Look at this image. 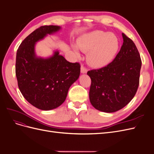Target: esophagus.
<instances>
[{
    "mask_svg": "<svg viewBox=\"0 0 154 154\" xmlns=\"http://www.w3.org/2000/svg\"><path fill=\"white\" fill-rule=\"evenodd\" d=\"M87 69L82 65V66H81V72L84 74V73H87Z\"/></svg>",
    "mask_w": 154,
    "mask_h": 154,
    "instance_id": "34e87169",
    "label": "esophagus"
}]
</instances>
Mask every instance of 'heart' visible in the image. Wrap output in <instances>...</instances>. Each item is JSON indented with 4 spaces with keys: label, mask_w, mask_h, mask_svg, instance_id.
I'll list each match as a JSON object with an SVG mask.
<instances>
[{
    "label": "heart",
    "mask_w": 154,
    "mask_h": 154,
    "mask_svg": "<svg viewBox=\"0 0 154 154\" xmlns=\"http://www.w3.org/2000/svg\"><path fill=\"white\" fill-rule=\"evenodd\" d=\"M78 48L87 53V60L92 66L101 67L114 58L119 48V40L114 34L94 31L82 36L78 41ZM77 51V48L74 46Z\"/></svg>",
    "instance_id": "obj_1"
}]
</instances>
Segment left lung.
<instances>
[{
  "label": "left lung",
  "mask_w": 154,
  "mask_h": 154,
  "mask_svg": "<svg viewBox=\"0 0 154 154\" xmlns=\"http://www.w3.org/2000/svg\"><path fill=\"white\" fill-rule=\"evenodd\" d=\"M123 43L106 66L87 72L91 79L89 99L97 110L114 112L132 100L137 91L141 60L134 42L122 33Z\"/></svg>",
  "instance_id": "left-lung-1"
}]
</instances>
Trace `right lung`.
I'll list each match as a JSON object with an SVG mask.
<instances>
[{"label":"right lung","mask_w":154,"mask_h":154,"mask_svg":"<svg viewBox=\"0 0 154 154\" xmlns=\"http://www.w3.org/2000/svg\"><path fill=\"white\" fill-rule=\"evenodd\" d=\"M60 29L57 26L40 27L22 41L17 52L15 73L18 88L29 103L43 110L61 105L69 87L80 74V64L67 61L58 51L49 58L36 57V42Z\"/></svg>","instance_id":"add662e5"}]
</instances>
